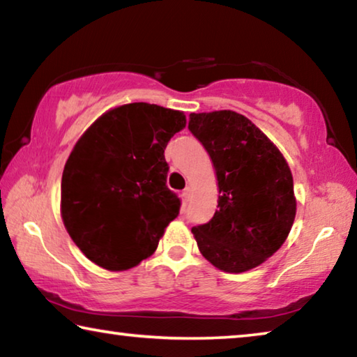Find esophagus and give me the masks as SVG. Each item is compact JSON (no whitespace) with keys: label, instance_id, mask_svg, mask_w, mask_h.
I'll use <instances>...</instances> for the list:
<instances>
[{"label":"esophagus","instance_id":"1","mask_svg":"<svg viewBox=\"0 0 357 357\" xmlns=\"http://www.w3.org/2000/svg\"><path fill=\"white\" fill-rule=\"evenodd\" d=\"M181 199H183L184 203L189 202V199H190V190H189V188H185L183 192H181Z\"/></svg>","mask_w":357,"mask_h":357}]
</instances>
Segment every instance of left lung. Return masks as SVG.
<instances>
[{
	"label": "left lung",
	"instance_id": "left-lung-1",
	"mask_svg": "<svg viewBox=\"0 0 357 357\" xmlns=\"http://www.w3.org/2000/svg\"><path fill=\"white\" fill-rule=\"evenodd\" d=\"M189 130L211 157L220 194L211 220L192 227L199 250L229 273L257 267L280 250L296 218L289 165L235 111L192 112Z\"/></svg>",
	"mask_w": 357,
	"mask_h": 357
}]
</instances>
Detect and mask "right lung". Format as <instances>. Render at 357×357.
I'll use <instances>...</instances> for the list:
<instances>
[{
	"instance_id": "obj_1",
	"label": "right lung",
	"mask_w": 357,
	"mask_h": 357,
	"mask_svg": "<svg viewBox=\"0 0 357 357\" xmlns=\"http://www.w3.org/2000/svg\"><path fill=\"white\" fill-rule=\"evenodd\" d=\"M184 127V112L130 103L107 111L79 138L61 176V218L93 264L128 270L157 250L181 208L167 188L165 148Z\"/></svg>"
}]
</instances>
